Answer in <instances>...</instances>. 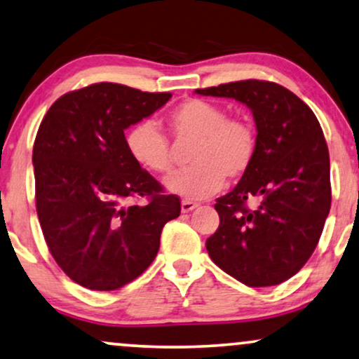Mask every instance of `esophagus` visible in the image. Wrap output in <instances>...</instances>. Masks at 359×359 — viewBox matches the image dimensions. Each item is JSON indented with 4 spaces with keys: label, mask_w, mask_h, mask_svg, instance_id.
I'll return each instance as SVG.
<instances>
[{
    "label": "esophagus",
    "mask_w": 359,
    "mask_h": 359,
    "mask_svg": "<svg viewBox=\"0 0 359 359\" xmlns=\"http://www.w3.org/2000/svg\"><path fill=\"white\" fill-rule=\"evenodd\" d=\"M196 208H198V204L193 203V201H183V203H181V211H183V212H191L193 209H196Z\"/></svg>",
    "instance_id": "34e87169"
}]
</instances>
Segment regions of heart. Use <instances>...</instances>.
I'll list each match as a JSON object with an SVG mask.
<instances>
[{
  "label": "heart",
  "mask_w": 359,
  "mask_h": 359,
  "mask_svg": "<svg viewBox=\"0 0 359 359\" xmlns=\"http://www.w3.org/2000/svg\"><path fill=\"white\" fill-rule=\"evenodd\" d=\"M171 133L178 140L196 138L191 165L165 181L171 193L184 199L212 196L231 181L241 180L252 166L257 153V133L249 120L227 117L221 105L203 99L181 102L166 114ZM130 156L155 173L173 170L170 140L153 120H140L125 135Z\"/></svg>",
  "instance_id": "obj_1"
}]
</instances>
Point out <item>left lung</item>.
<instances>
[{
	"instance_id": "8db88e82",
	"label": "left lung",
	"mask_w": 359,
	"mask_h": 359,
	"mask_svg": "<svg viewBox=\"0 0 359 359\" xmlns=\"http://www.w3.org/2000/svg\"><path fill=\"white\" fill-rule=\"evenodd\" d=\"M252 110L257 153L250 170L217 198L219 227L206 241L212 262L249 287L285 282L318 244L332 204L330 155L322 127L304 100L276 82L249 81L196 88ZM255 198L250 210L247 201Z\"/></svg>"
}]
</instances>
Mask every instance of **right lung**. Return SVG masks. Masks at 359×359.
I'll return each mask as SVG.
<instances>
[{
	"label": "right lung",
	"mask_w": 359,
	"mask_h": 359,
	"mask_svg": "<svg viewBox=\"0 0 359 359\" xmlns=\"http://www.w3.org/2000/svg\"><path fill=\"white\" fill-rule=\"evenodd\" d=\"M170 92L99 82L59 97L37 130L36 211L49 252L90 290H117L147 271L180 198L130 156L125 130L150 117ZM145 197V205H130Z\"/></svg>",
	"instance_id": "right-lung-1"
}]
</instances>
